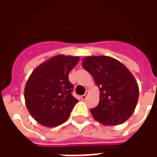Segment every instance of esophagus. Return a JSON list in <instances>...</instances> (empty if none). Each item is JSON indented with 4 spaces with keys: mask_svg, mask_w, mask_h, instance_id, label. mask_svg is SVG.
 <instances>
[{
    "mask_svg": "<svg viewBox=\"0 0 157 157\" xmlns=\"http://www.w3.org/2000/svg\"><path fill=\"white\" fill-rule=\"evenodd\" d=\"M87 94H88V91H86L85 94L82 96V100H85V99L86 98H87Z\"/></svg>",
    "mask_w": 157,
    "mask_h": 157,
    "instance_id": "obj_1",
    "label": "esophagus"
}]
</instances>
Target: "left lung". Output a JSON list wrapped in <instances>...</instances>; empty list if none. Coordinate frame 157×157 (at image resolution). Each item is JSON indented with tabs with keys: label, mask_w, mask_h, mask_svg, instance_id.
<instances>
[{
	"label": "left lung",
	"mask_w": 157,
	"mask_h": 157,
	"mask_svg": "<svg viewBox=\"0 0 157 157\" xmlns=\"http://www.w3.org/2000/svg\"><path fill=\"white\" fill-rule=\"evenodd\" d=\"M82 66L93 76L100 91L98 105L90 111L103 125L121 124L135 111L139 99L136 80L121 62L109 56H87Z\"/></svg>",
	"instance_id": "1"
}]
</instances>
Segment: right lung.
Returning <instances> with one entry per match:
<instances>
[{
	"mask_svg": "<svg viewBox=\"0 0 157 157\" xmlns=\"http://www.w3.org/2000/svg\"><path fill=\"white\" fill-rule=\"evenodd\" d=\"M79 59V56H53L36 67L28 79L24 88L26 107L41 125L50 128L65 123L78 102L71 95L74 86L68 76Z\"/></svg>",
	"mask_w": 157,
	"mask_h": 157,
	"instance_id": "right-lung-1",
	"label": "right lung"
}]
</instances>
